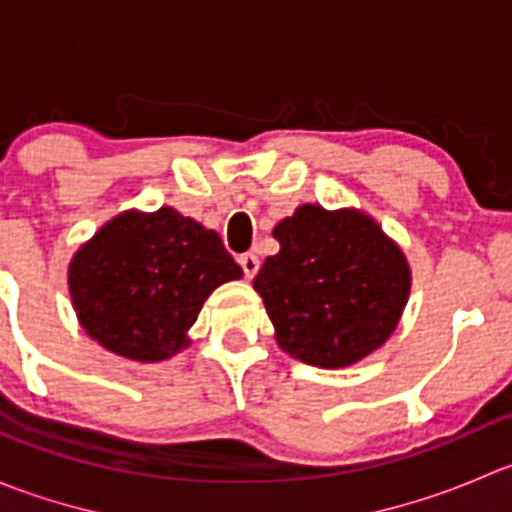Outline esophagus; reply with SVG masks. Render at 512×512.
<instances>
[{"instance_id": "esophagus-1", "label": "esophagus", "mask_w": 512, "mask_h": 512, "mask_svg": "<svg viewBox=\"0 0 512 512\" xmlns=\"http://www.w3.org/2000/svg\"><path fill=\"white\" fill-rule=\"evenodd\" d=\"M240 267L242 272H245L247 280H252V277L257 275V270H260V260H257V255H252V252H245V255H240Z\"/></svg>"}]
</instances>
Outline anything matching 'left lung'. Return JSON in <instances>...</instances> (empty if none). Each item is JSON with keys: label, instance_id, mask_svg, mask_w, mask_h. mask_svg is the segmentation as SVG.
Returning a JSON list of instances; mask_svg holds the SVG:
<instances>
[{"label": "left lung", "instance_id": "1", "mask_svg": "<svg viewBox=\"0 0 512 512\" xmlns=\"http://www.w3.org/2000/svg\"><path fill=\"white\" fill-rule=\"evenodd\" d=\"M272 235L280 252L267 257L252 285L287 354L339 369L391 337L411 272L404 252L369 215L302 205Z\"/></svg>", "mask_w": 512, "mask_h": 512}]
</instances>
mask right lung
Returning <instances> with one entry per match:
<instances>
[{
	"label": "right lung",
	"instance_id": "right-lung-1",
	"mask_svg": "<svg viewBox=\"0 0 512 512\" xmlns=\"http://www.w3.org/2000/svg\"><path fill=\"white\" fill-rule=\"evenodd\" d=\"M242 270L218 232L178 210L123 213L76 252L71 302L81 327L108 352L160 361L188 344L203 302Z\"/></svg>",
	"mask_w": 512,
	"mask_h": 512
}]
</instances>
